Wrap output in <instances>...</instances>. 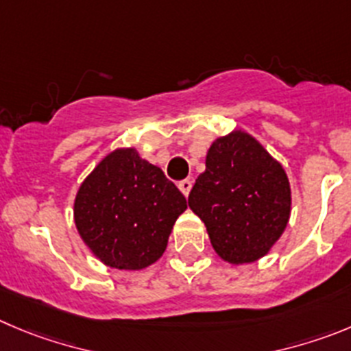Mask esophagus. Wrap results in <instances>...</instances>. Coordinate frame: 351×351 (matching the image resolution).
<instances>
[{
    "instance_id": "34e87169",
    "label": "esophagus",
    "mask_w": 351,
    "mask_h": 351,
    "mask_svg": "<svg viewBox=\"0 0 351 351\" xmlns=\"http://www.w3.org/2000/svg\"><path fill=\"white\" fill-rule=\"evenodd\" d=\"M178 189H180V191H182V194L185 195V197H186V195L191 194V189H192V180H189V178H186V180H182V182L178 183Z\"/></svg>"
}]
</instances>
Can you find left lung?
<instances>
[{
  "label": "left lung",
  "instance_id": "left-lung-1",
  "mask_svg": "<svg viewBox=\"0 0 351 351\" xmlns=\"http://www.w3.org/2000/svg\"><path fill=\"white\" fill-rule=\"evenodd\" d=\"M189 206L204 221L213 250L232 265L263 258L291 216L282 165L254 136L235 130L211 143Z\"/></svg>",
  "mask_w": 351,
  "mask_h": 351
}]
</instances>
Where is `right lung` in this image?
<instances>
[{"instance_id": "1", "label": "right lung", "mask_w": 351, "mask_h": 351, "mask_svg": "<svg viewBox=\"0 0 351 351\" xmlns=\"http://www.w3.org/2000/svg\"><path fill=\"white\" fill-rule=\"evenodd\" d=\"M185 209L175 183L130 147L107 154L84 178L74 199V223L101 263L142 270L162 256Z\"/></svg>"}]
</instances>
